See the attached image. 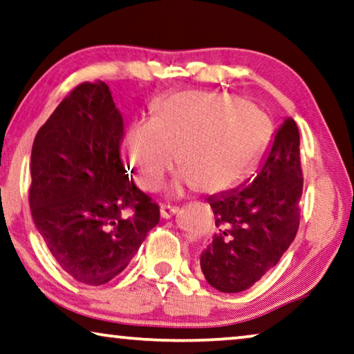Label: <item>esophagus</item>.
Wrapping results in <instances>:
<instances>
[{"label": "esophagus", "mask_w": 354, "mask_h": 354, "mask_svg": "<svg viewBox=\"0 0 354 354\" xmlns=\"http://www.w3.org/2000/svg\"><path fill=\"white\" fill-rule=\"evenodd\" d=\"M178 212V207L176 206H161V217L162 218H171L172 215Z\"/></svg>", "instance_id": "esophagus-1"}]
</instances>
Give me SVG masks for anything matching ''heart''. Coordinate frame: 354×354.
Returning a JSON list of instances; mask_svg holds the SVG:
<instances>
[{
	"mask_svg": "<svg viewBox=\"0 0 354 354\" xmlns=\"http://www.w3.org/2000/svg\"><path fill=\"white\" fill-rule=\"evenodd\" d=\"M270 124L239 97L180 94L156 110L150 124L127 132L124 155L143 189H156L177 158L188 185L223 192L249 171L266 145Z\"/></svg>",
	"mask_w": 354,
	"mask_h": 354,
	"instance_id": "1",
	"label": "heart"
}]
</instances>
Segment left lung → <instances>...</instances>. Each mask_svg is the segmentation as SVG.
Masks as SVG:
<instances>
[{"label": "left lung", "instance_id": "1", "mask_svg": "<svg viewBox=\"0 0 354 354\" xmlns=\"http://www.w3.org/2000/svg\"><path fill=\"white\" fill-rule=\"evenodd\" d=\"M301 192L300 134L288 118L257 177L207 198L217 233L201 255V270L212 288L243 292L278 265L299 232Z\"/></svg>", "mask_w": 354, "mask_h": 354}]
</instances>
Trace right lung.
I'll use <instances>...</instances> for the list:
<instances>
[{
  "mask_svg": "<svg viewBox=\"0 0 354 354\" xmlns=\"http://www.w3.org/2000/svg\"><path fill=\"white\" fill-rule=\"evenodd\" d=\"M124 122L104 81L81 83L39 127L32 148L30 211L62 270L102 286L126 268L160 206L121 160Z\"/></svg>",
  "mask_w": 354,
  "mask_h": 354,
  "instance_id": "right-lung-1",
  "label": "right lung"
}]
</instances>
